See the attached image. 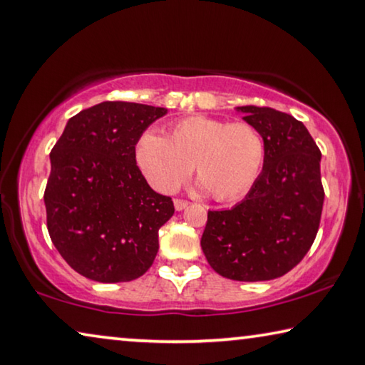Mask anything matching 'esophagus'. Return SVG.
Wrapping results in <instances>:
<instances>
[{
  "instance_id": "34e87169",
  "label": "esophagus",
  "mask_w": 365,
  "mask_h": 365,
  "mask_svg": "<svg viewBox=\"0 0 365 365\" xmlns=\"http://www.w3.org/2000/svg\"><path fill=\"white\" fill-rule=\"evenodd\" d=\"M173 206H175L177 211H183L185 207L188 206V201L180 200V198H175V200H173Z\"/></svg>"
}]
</instances>
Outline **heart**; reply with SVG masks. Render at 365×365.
I'll use <instances>...</instances> for the list:
<instances>
[{
    "mask_svg": "<svg viewBox=\"0 0 365 365\" xmlns=\"http://www.w3.org/2000/svg\"><path fill=\"white\" fill-rule=\"evenodd\" d=\"M264 158V140L252 123L203 115L173 123L165 138L144 133L136 144V162L154 190L173 193L195 167L198 187L221 203L248 195Z\"/></svg>",
    "mask_w": 365,
    "mask_h": 365,
    "instance_id": "heart-1",
    "label": "heart"
}]
</instances>
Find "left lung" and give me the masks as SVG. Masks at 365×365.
Here are the masks:
<instances>
[{
    "mask_svg": "<svg viewBox=\"0 0 365 365\" xmlns=\"http://www.w3.org/2000/svg\"><path fill=\"white\" fill-rule=\"evenodd\" d=\"M237 112L262 133L263 170L232 210L207 212L201 248L227 279L269 281L299 264L314 244L325 200L322 153L292 115L255 106Z\"/></svg>",
    "mask_w": 365,
    "mask_h": 365,
    "instance_id": "obj_1",
    "label": "left lung"
}]
</instances>
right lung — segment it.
<instances>
[{
  "label": "right lung",
  "instance_id": "right-lung-1",
  "mask_svg": "<svg viewBox=\"0 0 365 365\" xmlns=\"http://www.w3.org/2000/svg\"><path fill=\"white\" fill-rule=\"evenodd\" d=\"M167 108L102 102L68 120L51 149L45 188L50 239L74 271L126 282L151 268L159 229L173 216L136 165V144Z\"/></svg>",
  "mask_w": 365,
  "mask_h": 365
}]
</instances>
